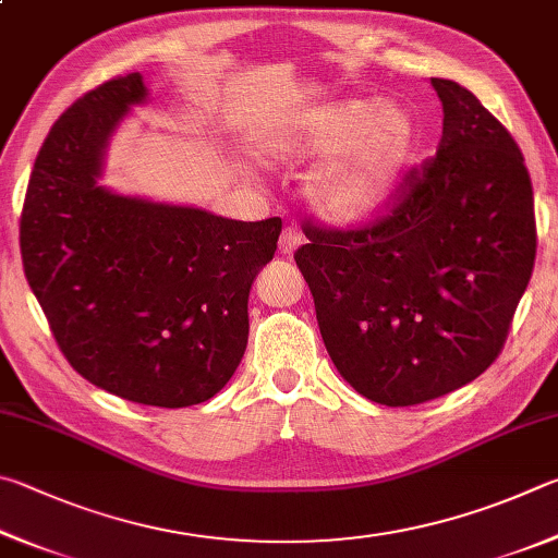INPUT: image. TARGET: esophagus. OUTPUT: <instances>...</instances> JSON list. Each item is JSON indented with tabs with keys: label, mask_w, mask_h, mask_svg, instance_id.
<instances>
[{
	"label": "esophagus",
	"mask_w": 558,
	"mask_h": 558,
	"mask_svg": "<svg viewBox=\"0 0 558 558\" xmlns=\"http://www.w3.org/2000/svg\"><path fill=\"white\" fill-rule=\"evenodd\" d=\"M301 242H304V234H301L294 225H289V228H284V232H281V238H279V250H281V254H294V250Z\"/></svg>",
	"instance_id": "34e87169"
}]
</instances>
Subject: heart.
<instances>
[{"instance_id":"heart-1","label":"heart","mask_w":558,"mask_h":558,"mask_svg":"<svg viewBox=\"0 0 558 558\" xmlns=\"http://www.w3.org/2000/svg\"><path fill=\"white\" fill-rule=\"evenodd\" d=\"M418 149V124L402 105L343 100L308 112L279 144L289 159L323 156L308 175L306 195L336 222H360L383 213L402 189Z\"/></svg>"}]
</instances>
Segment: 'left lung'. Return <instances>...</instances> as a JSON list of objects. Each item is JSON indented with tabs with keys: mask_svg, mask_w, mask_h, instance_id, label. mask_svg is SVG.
Here are the masks:
<instances>
[{
	"mask_svg": "<svg viewBox=\"0 0 558 558\" xmlns=\"http://www.w3.org/2000/svg\"><path fill=\"white\" fill-rule=\"evenodd\" d=\"M436 156L373 220H306L294 259L330 360L387 407L432 402L502 353L536 257L532 179L505 124L453 81Z\"/></svg>",
	"mask_w": 558,
	"mask_h": 558,
	"instance_id": "1",
	"label": "left lung"
}]
</instances>
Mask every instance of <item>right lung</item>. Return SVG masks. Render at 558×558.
Segmentation results:
<instances>
[{
    "instance_id": "1",
    "label": "right lung",
    "mask_w": 558,
    "mask_h": 558,
    "mask_svg": "<svg viewBox=\"0 0 558 558\" xmlns=\"http://www.w3.org/2000/svg\"><path fill=\"white\" fill-rule=\"evenodd\" d=\"M146 97L117 75L68 107L38 149L19 247L58 348L87 383L134 404H201L247 348L252 281L281 218L240 222L122 198L95 183L117 122Z\"/></svg>"
}]
</instances>
